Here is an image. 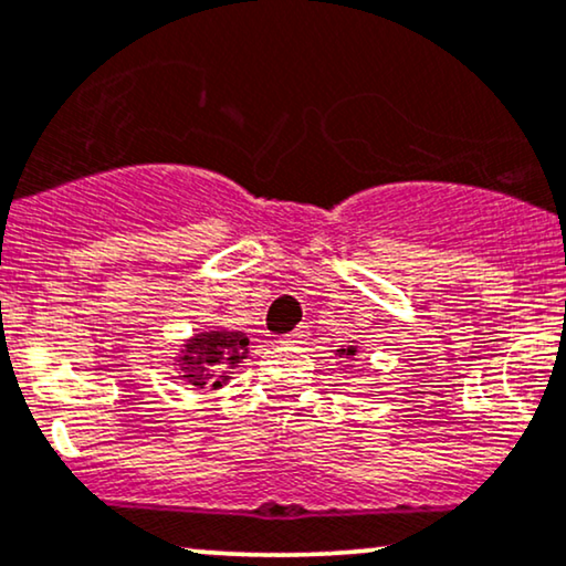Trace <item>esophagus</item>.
I'll use <instances>...</instances> for the list:
<instances>
[{
  "instance_id": "1",
  "label": "esophagus",
  "mask_w": 566,
  "mask_h": 566,
  "mask_svg": "<svg viewBox=\"0 0 566 566\" xmlns=\"http://www.w3.org/2000/svg\"><path fill=\"white\" fill-rule=\"evenodd\" d=\"M305 338H307V328L305 326H297L295 331H290L287 336L279 338V342L290 344V346H297V344H305Z\"/></svg>"
}]
</instances>
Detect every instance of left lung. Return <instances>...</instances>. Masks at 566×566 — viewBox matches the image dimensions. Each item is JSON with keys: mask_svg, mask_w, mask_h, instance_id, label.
<instances>
[{"mask_svg": "<svg viewBox=\"0 0 566 566\" xmlns=\"http://www.w3.org/2000/svg\"><path fill=\"white\" fill-rule=\"evenodd\" d=\"M357 352H359L357 346H342V349H336V357L354 361V359H357Z\"/></svg>", "mask_w": 566, "mask_h": 566, "instance_id": "left-lung-1", "label": "left lung"}]
</instances>
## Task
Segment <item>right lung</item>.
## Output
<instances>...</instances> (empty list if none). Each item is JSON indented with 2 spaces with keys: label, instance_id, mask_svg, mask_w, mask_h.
Instances as JSON below:
<instances>
[{
  "label": "right lung",
  "instance_id": "add662e5",
  "mask_svg": "<svg viewBox=\"0 0 566 566\" xmlns=\"http://www.w3.org/2000/svg\"><path fill=\"white\" fill-rule=\"evenodd\" d=\"M248 359V338L243 331L207 328L188 336L176 357L172 370L193 388L220 390L228 386L230 375L240 361Z\"/></svg>",
  "mask_w": 566,
  "mask_h": 566
}]
</instances>
